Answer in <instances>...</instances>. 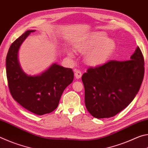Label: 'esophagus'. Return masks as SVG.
Instances as JSON below:
<instances>
[{"label": "esophagus", "mask_w": 148, "mask_h": 148, "mask_svg": "<svg viewBox=\"0 0 148 148\" xmlns=\"http://www.w3.org/2000/svg\"><path fill=\"white\" fill-rule=\"evenodd\" d=\"M74 76L76 79H79L82 77V72L79 70H75L74 71Z\"/></svg>", "instance_id": "obj_1"}]
</instances>
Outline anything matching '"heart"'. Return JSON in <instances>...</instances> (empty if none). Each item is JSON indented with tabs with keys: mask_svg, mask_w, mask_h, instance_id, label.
Instances as JSON below:
<instances>
[{
	"mask_svg": "<svg viewBox=\"0 0 148 148\" xmlns=\"http://www.w3.org/2000/svg\"><path fill=\"white\" fill-rule=\"evenodd\" d=\"M116 43L113 40L106 38V34L103 32H93L86 40L77 45L76 49L82 53H87L86 60L91 66H97L106 62L114 53ZM72 57L73 53H69Z\"/></svg>",
	"mask_w": 148,
	"mask_h": 148,
	"instance_id": "b5f03b06",
	"label": "heart"
}]
</instances>
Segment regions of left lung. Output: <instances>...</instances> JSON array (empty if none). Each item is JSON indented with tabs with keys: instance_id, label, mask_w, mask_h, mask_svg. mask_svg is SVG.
<instances>
[{
	"instance_id": "obj_1",
	"label": "left lung",
	"mask_w": 148,
	"mask_h": 148,
	"mask_svg": "<svg viewBox=\"0 0 148 148\" xmlns=\"http://www.w3.org/2000/svg\"><path fill=\"white\" fill-rule=\"evenodd\" d=\"M144 76V59L139 47L129 61H110L88 69L82 77L87 110L95 118L116 116L134 99Z\"/></svg>"
}]
</instances>
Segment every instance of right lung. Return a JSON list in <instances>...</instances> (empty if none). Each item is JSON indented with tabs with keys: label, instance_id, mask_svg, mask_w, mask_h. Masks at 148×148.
<instances>
[{
	"label": "right lung",
	"instance_id": "obj_1",
	"mask_svg": "<svg viewBox=\"0 0 148 148\" xmlns=\"http://www.w3.org/2000/svg\"><path fill=\"white\" fill-rule=\"evenodd\" d=\"M34 30L27 31L10 47L6 59L10 92L15 101L36 115L51 113L58 106L65 88L74 79L71 69L54 63L38 76H29L21 69L18 51L23 42Z\"/></svg>",
	"mask_w": 148,
	"mask_h": 148
}]
</instances>
